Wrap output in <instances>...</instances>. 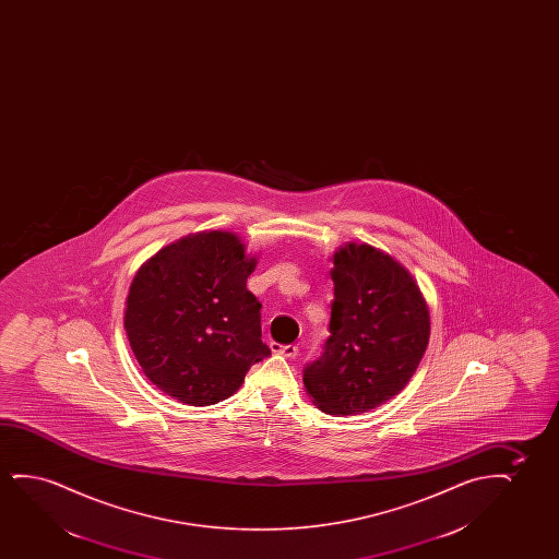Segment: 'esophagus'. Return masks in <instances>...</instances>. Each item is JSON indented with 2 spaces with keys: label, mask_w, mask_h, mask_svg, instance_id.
Listing matches in <instances>:
<instances>
[{
  "label": "esophagus",
  "mask_w": 559,
  "mask_h": 559,
  "mask_svg": "<svg viewBox=\"0 0 559 559\" xmlns=\"http://www.w3.org/2000/svg\"><path fill=\"white\" fill-rule=\"evenodd\" d=\"M271 349L276 355H284V357H288V359H294L296 355H298V345H281V344H271Z\"/></svg>",
  "instance_id": "esophagus-1"
}]
</instances>
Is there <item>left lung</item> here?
Returning <instances> with one entry per match:
<instances>
[{"instance_id": "1", "label": "left lung", "mask_w": 559, "mask_h": 559, "mask_svg": "<svg viewBox=\"0 0 559 559\" xmlns=\"http://www.w3.org/2000/svg\"><path fill=\"white\" fill-rule=\"evenodd\" d=\"M330 275V336L304 368V383L324 413H368L395 397L420 365L428 306L413 275L374 246L340 248Z\"/></svg>"}]
</instances>
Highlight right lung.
I'll return each instance as SVG.
<instances>
[{
    "instance_id": "right-lung-1",
    "label": "right lung",
    "mask_w": 559,
    "mask_h": 559,
    "mask_svg": "<svg viewBox=\"0 0 559 559\" xmlns=\"http://www.w3.org/2000/svg\"><path fill=\"white\" fill-rule=\"evenodd\" d=\"M255 263L235 233L204 230L141 265L123 329L158 390L185 405H215L271 355L261 342V304L246 288Z\"/></svg>"
}]
</instances>
